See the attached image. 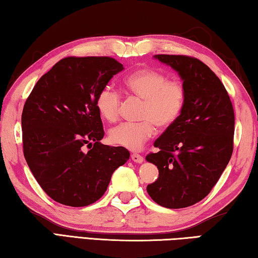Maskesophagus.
Returning <instances> with one entry per match:
<instances>
[{
  "instance_id": "34e87169",
  "label": "esophagus",
  "mask_w": 258,
  "mask_h": 258,
  "mask_svg": "<svg viewBox=\"0 0 258 258\" xmlns=\"http://www.w3.org/2000/svg\"><path fill=\"white\" fill-rule=\"evenodd\" d=\"M132 160H133L134 162H136V163H143V162H144V157H143L142 155L136 154V153H135V154L132 155Z\"/></svg>"
}]
</instances>
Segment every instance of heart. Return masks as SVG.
Here are the masks:
<instances>
[{
    "mask_svg": "<svg viewBox=\"0 0 258 258\" xmlns=\"http://www.w3.org/2000/svg\"><path fill=\"white\" fill-rule=\"evenodd\" d=\"M129 96L142 101L137 123H121L113 128L108 138L114 145L137 151L152 138L155 125L169 128L179 119L186 103V87L179 80H168L160 71L144 68L129 75L123 81ZM120 94L111 87H103L96 96L99 115L107 122H114L119 116Z\"/></svg>",
    "mask_w": 258,
    "mask_h": 258,
    "instance_id": "1",
    "label": "heart"
}]
</instances>
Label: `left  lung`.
I'll list each match as a JSON object with an SVG mask.
<instances>
[{
	"label": "left lung",
	"mask_w": 258,
	"mask_h": 258,
	"mask_svg": "<svg viewBox=\"0 0 258 258\" xmlns=\"http://www.w3.org/2000/svg\"><path fill=\"white\" fill-rule=\"evenodd\" d=\"M154 57L178 72L187 95L181 115L154 143L159 152L146 156L159 169L147 192L161 206L183 209L209 195L227 168L234 112L227 89L205 63L186 55Z\"/></svg>",
	"instance_id": "8db88e82"
}]
</instances>
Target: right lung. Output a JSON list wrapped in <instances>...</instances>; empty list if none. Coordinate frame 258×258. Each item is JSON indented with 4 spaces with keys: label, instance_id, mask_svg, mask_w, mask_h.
Segmentation results:
<instances>
[{
    "label": "right lung",
    "instance_id": "add662e5",
    "mask_svg": "<svg viewBox=\"0 0 258 258\" xmlns=\"http://www.w3.org/2000/svg\"><path fill=\"white\" fill-rule=\"evenodd\" d=\"M122 70L108 56L64 57L27 98L21 115L25 159L39 186L60 204L81 207L98 201L112 173L129 160L124 147L101 143L96 108L99 90Z\"/></svg>",
    "mask_w": 258,
    "mask_h": 258
}]
</instances>
